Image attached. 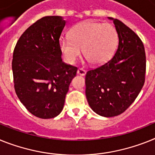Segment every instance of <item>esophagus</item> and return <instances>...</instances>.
<instances>
[{
    "label": "esophagus",
    "mask_w": 155,
    "mask_h": 155,
    "mask_svg": "<svg viewBox=\"0 0 155 155\" xmlns=\"http://www.w3.org/2000/svg\"><path fill=\"white\" fill-rule=\"evenodd\" d=\"M86 72H87V71H86V70H84V68H79L77 71V74L80 75H85Z\"/></svg>",
    "instance_id": "34e87169"
}]
</instances>
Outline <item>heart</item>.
<instances>
[{"mask_svg": "<svg viewBox=\"0 0 155 155\" xmlns=\"http://www.w3.org/2000/svg\"><path fill=\"white\" fill-rule=\"evenodd\" d=\"M71 38H62L60 48L66 61L71 64L80 57L81 49L91 64H101L114 54L118 42L117 32L109 23L85 21L71 30Z\"/></svg>", "mask_w": 155, "mask_h": 155, "instance_id": "obj_1", "label": "heart"}]
</instances>
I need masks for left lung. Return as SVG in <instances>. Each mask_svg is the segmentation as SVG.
<instances>
[{
    "label": "left lung",
    "mask_w": 155,
    "mask_h": 155,
    "mask_svg": "<svg viewBox=\"0 0 155 155\" xmlns=\"http://www.w3.org/2000/svg\"><path fill=\"white\" fill-rule=\"evenodd\" d=\"M118 47L111 59L86 74V97L94 112L112 117L124 113L143 87L146 73L144 45L132 29L117 19Z\"/></svg>",
    "instance_id": "left-lung-1"
}]
</instances>
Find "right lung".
Instances as JSON below:
<instances>
[{"label":"right lung","mask_w":155,"mask_h":155,"mask_svg":"<svg viewBox=\"0 0 155 155\" xmlns=\"http://www.w3.org/2000/svg\"><path fill=\"white\" fill-rule=\"evenodd\" d=\"M66 21L45 16L33 23L15 45L12 63L15 93L37 117L59 115L77 68L62 61L60 37Z\"/></svg>","instance_id":"1"}]
</instances>
